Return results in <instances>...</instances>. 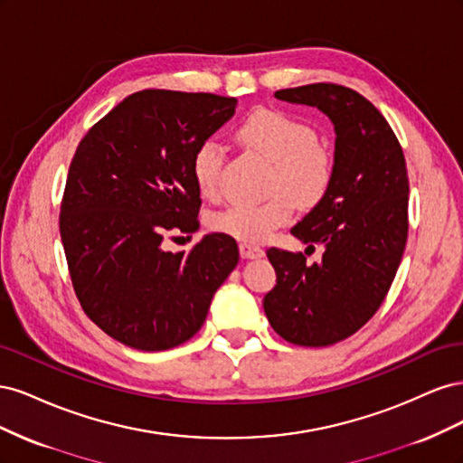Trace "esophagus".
I'll return each mask as SVG.
<instances>
[{
  "label": "esophagus",
  "instance_id": "esophagus-1",
  "mask_svg": "<svg viewBox=\"0 0 463 463\" xmlns=\"http://www.w3.org/2000/svg\"><path fill=\"white\" fill-rule=\"evenodd\" d=\"M240 253L243 259H260L264 257V249L253 243H240Z\"/></svg>",
  "mask_w": 463,
  "mask_h": 463
}]
</instances>
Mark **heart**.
Returning <instances> with one entry per match:
<instances>
[{
	"label": "heart",
	"mask_w": 463,
	"mask_h": 463,
	"mask_svg": "<svg viewBox=\"0 0 463 463\" xmlns=\"http://www.w3.org/2000/svg\"><path fill=\"white\" fill-rule=\"evenodd\" d=\"M237 137L272 162L269 191L274 194L262 203L230 204L210 218V228L243 243H259L291 220L296 204L313 208L326 197L335 170L334 156L317 143L311 123L270 108L255 109L240 125ZM223 162L226 152L216 138H206L193 152V179L206 199H216L222 191Z\"/></svg>",
	"instance_id": "obj_1"
}]
</instances>
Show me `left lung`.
<instances>
[{
    "mask_svg": "<svg viewBox=\"0 0 463 463\" xmlns=\"http://www.w3.org/2000/svg\"><path fill=\"white\" fill-rule=\"evenodd\" d=\"M276 98L317 106L335 129L330 191L291 233L325 247L320 262L270 247L276 286L262 307L289 344L325 347L355 334L383 305L408 241L410 181L403 150L365 96L315 82Z\"/></svg>",
    "mask_w": 463,
    "mask_h": 463,
    "instance_id": "obj_1",
    "label": "left lung"
}]
</instances>
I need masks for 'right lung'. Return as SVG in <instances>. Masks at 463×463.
<instances>
[{
  "label": "right lung",
  "instance_id": "obj_1",
  "mask_svg": "<svg viewBox=\"0 0 463 463\" xmlns=\"http://www.w3.org/2000/svg\"><path fill=\"white\" fill-rule=\"evenodd\" d=\"M235 106L210 92L141 90L75 150L60 213L69 276L82 311L125 345L162 352L193 338L240 260L226 233L204 235L189 253L160 245L199 230L193 152Z\"/></svg>",
  "mask_w": 463,
  "mask_h": 463
}]
</instances>
